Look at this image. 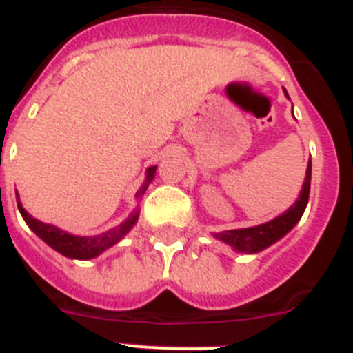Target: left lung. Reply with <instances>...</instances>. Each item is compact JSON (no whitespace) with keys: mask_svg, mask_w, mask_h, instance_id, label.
Listing matches in <instances>:
<instances>
[{"mask_svg":"<svg viewBox=\"0 0 353 353\" xmlns=\"http://www.w3.org/2000/svg\"><path fill=\"white\" fill-rule=\"evenodd\" d=\"M285 95H287V92H285ZM310 174H312V164L308 162L307 176H305V182H303L299 198L283 214H279L278 218H274V220H270L267 223H261V225L216 232L214 238L222 240L227 245H231L238 252H245V254H254V252H260V250L267 249L269 245L276 243L303 216V212H305V208H307L308 203V194H310Z\"/></svg>","mask_w":353,"mask_h":353,"instance_id":"left-lung-1","label":"left lung"}]
</instances>
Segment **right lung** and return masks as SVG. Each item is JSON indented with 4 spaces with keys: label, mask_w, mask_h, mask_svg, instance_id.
Listing matches in <instances>:
<instances>
[{
    "label": "right lung",
    "mask_w": 353,
    "mask_h": 353,
    "mask_svg": "<svg viewBox=\"0 0 353 353\" xmlns=\"http://www.w3.org/2000/svg\"><path fill=\"white\" fill-rule=\"evenodd\" d=\"M157 171V165L148 170V176H145V182L139 191H137V198H141L144 194V191L148 189L150 182L153 180ZM17 209L21 212L23 220L26 222V225L30 227L32 231L39 236L41 240L45 241L46 245H50L52 249L61 252L66 258H74V260H90V258H95L101 252H104L106 249H110L112 245L119 243V241L131 231V227L135 225L137 220H139V209L131 212L128 220L121 223V225L113 227L110 231L103 232L99 236H74L68 234V232L61 231L57 227L48 225V223H43L39 220H36L34 216H30L28 212L23 209L21 202H19V196H17Z\"/></svg>",
    "instance_id": "right-lung-1"
}]
</instances>
